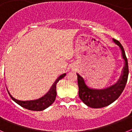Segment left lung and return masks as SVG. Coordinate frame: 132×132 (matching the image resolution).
I'll return each instance as SVG.
<instances>
[{
	"label": "left lung",
	"mask_w": 132,
	"mask_h": 132,
	"mask_svg": "<svg viewBox=\"0 0 132 132\" xmlns=\"http://www.w3.org/2000/svg\"><path fill=\"white\" fill-rule=\"evenodd\" d=\"M113 41L121 49L122 57L125 61V65L122 71V74L116 84L105 89H93L87 87L83 78L80 76L78 73L77 74L79 98L86 105L91 108H103L112 104L120 96L126 85L129 73L128 59L122 44L119 41L115 39H113Z\"/></svg>",
	"instance_id": "left-lung-1"
}]
</instances>
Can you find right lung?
<instances>
[{"instance_id":"add662e5","label":"right lung","mask_w":132,"mask_h":132,"mask_svg":"<svg viewBox=\"0 0 132 132\" xmlns=\"http://www.w3.org/2000/svg\"><path fill=\"white\" fill-rule=\"evenodd\" d=\"M65 73L61 75L58 78L55 83L53 84L50 91L47 94L44 95L43 97L38 99V100H35V101H18L17 99L14 98L13 96H12L10 93H9V90L7 89L9 92V95L10 96L11 98L15 102L19 104L22 107L26 109H28L30 110H34V111H41V110H44L45 108H48L50 105H52L53 102L55 100L56 95H57V92H56V85L58 82L59 80L63 78L65 76Z\"/></svg>"}]
</instances>
